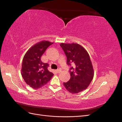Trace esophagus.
<instances>
[{
  "label": "esophagus",
  "mask_w": 122,
  "mask_h": 122,
  "mask_svg": "<svg viewBox=\"0 0 122 122\" xmlns=\"http://www.w3.org/2000/svg\"><path fill=\"white\" fill-rule=\"evenodd\" d=\"M61 70L60 69H57V70H56V72L57 73H59L61 72Z\"/></svg>",
  "instance_id": "34e87169"
}]
</instances>
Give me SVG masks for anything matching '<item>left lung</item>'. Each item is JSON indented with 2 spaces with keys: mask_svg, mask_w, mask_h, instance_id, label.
<instances>
[{
  "mask_svg": "<svg viewBox=\"0 0 122 122\" xmlns=\"http://www.w3.org/2000/svg\"><path fill=\"white\" fill-rule=\"evenodd\" d=\"M60 46L67 56V65L71 66V78L69 81L64 83V86L70 93L77 94L86 90L94 77L90 55L78 44L61 43Z\"/></svg>",
  "mask_w": 122,
  "mask_h": 122,
  "instance_id": "left-lung-1",
  "label": "left lung"
}]
</instances>
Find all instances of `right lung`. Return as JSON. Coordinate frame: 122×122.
Here are the masks:
<instances>
[{
  "label": "right lung",
  "mask_w": 122,
  "mask_h": 122,
  "mask_svg": "<svg viewBox=\"0 0 122 122\" xmlns=\"http://www.w3.org/2000/svg\"><path fill=\"white\" fill-rule=\"evenodd\" d=\"M53 43L43 41L36 44L25 54L22 64L21 75L27 84L34 89L45 86L53 74L48 70L49 65L41 61L47 48Z\"/></svg>",
  "instance_id": "1"
}]
</instances>
